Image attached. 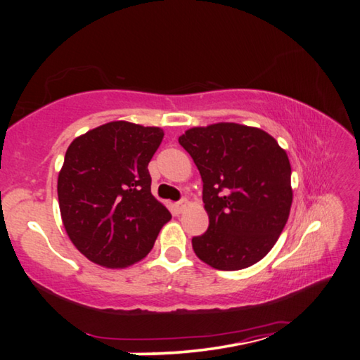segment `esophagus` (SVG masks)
Returning a JSON list of instances; mask_svg holds the SVG:
<instances>
[{
  "label": "esophagus",
  "instance_id": "esophagus-1",
  "mask_svg": "<svg viewBox=\"0 0 360 360\" xmlns=\"http://www.w3.org/2000/svg\"><path fill=\"white\" fill-rule=\"evenodd\" d=\"M187 205H188V200L187 198H181L179 202L174 203V208H176V211H178V212H182V211L187 208Z\"/></svg>",
  "mask_w": 360,
  "mask_h": 360
}]
</instances>
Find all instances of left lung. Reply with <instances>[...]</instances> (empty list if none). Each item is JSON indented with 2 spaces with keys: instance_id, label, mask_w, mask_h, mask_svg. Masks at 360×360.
Returning <instances> with one entry per match:
<instances>
[{
  "instance_id": "1",
  "label": "left lung",
  "mask_w": 360,
  "mask_h": 360,
  "mask_svg": "<svg viewBox=\"0 0 360 360\" xmlns=\"http://www.w3.org/2000/svg\"><path fill=\"white\" fill-rule=\"evenodd\" d=\"M203 181L208 230L193 236L200 260L235 271L257 264L288 222L292 188L285 150L266 131L240 124L195 127L179 136Z\"/></svg>"
}]
</instances>
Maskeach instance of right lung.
Returning <instances> with one entry per match:
<instances>
[{"mask_svg": "<svg viewBox=\"0 0 360 360\" xmlns=\"http://www.w3.org/2000/svg\"><path fill=\"white\" fill-rule=\"evenodd\" d=\"M163 130L109 122L76 138L58 174L66 233L94 264L124 268L144 259L172 214L150 193L148 165Z\"/></svg>", "mask_w": 360, "mask_h": 360, "instance_id": "right-lung-1", "label": "right lung"}]
</instances>
